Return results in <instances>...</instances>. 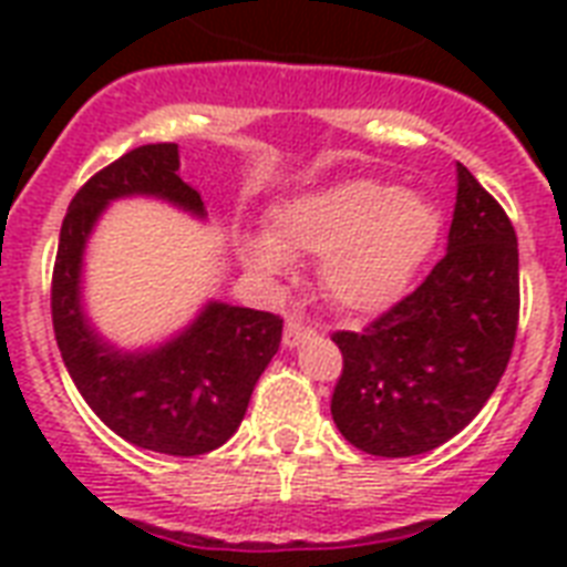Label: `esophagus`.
Returning a JSON list of instances; mask_svg holds the SVG:
<instances>
[{"mask_svg": "<svg viewBox=\"0 0 567 567\" xmlns=\"http://www.w3.org/2000/svg\"><path fill=\"white\" fill-rule=\"evenodd\" d=\"M311 336H315V329L306 327L302 320H297V318L285 320V336H282L285 347H300L302 341H309Z\"/></svg>", "mask_w": 567, "mask_h": 567, "instance_id": "obj_1", "label": "esophagus"}]
</instances>
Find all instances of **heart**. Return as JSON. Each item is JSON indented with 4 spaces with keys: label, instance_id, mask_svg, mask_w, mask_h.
Wrapping results in <instances>:
<instances>
[{
    "label": "heart",
    "instance_id": "1",
    "mask_svg": "<svg viewBox=\"0 0 567 567\" xmlns=\"http://www.w3.org/2000/svg\"><path fill=\"white\" fill-rule=\"evenodd\" d=\"M274 238L256 235L244 256L258 274L279 276L291 252L323 256L329 297L353 311H379L405 291L441 235L439 208L391 182L350 179L276 212Z\"/></svg>",
    "mask_w": 567,
    "mask_h": 567
}]
</instances>
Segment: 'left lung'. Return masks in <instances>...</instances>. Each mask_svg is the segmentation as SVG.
<instances>
[{
	"label": "left lung",
	"mask_w": 567,
	"mask_h": 567,
	"mask_svg": "<svg viewBox=\"0 0 567 567\" xmlns=\"http://www.w3.org/2000/svg\"><path fill=\"white\" fill-rule=\"evenodd\" d=\"M447 252L362 332H336L332 421L371 456L430 453L474 421L509 364L520 285L515 226L467 167Z\"/></svg>",
	"instance_id": "8db88e82"
}]
</instances>
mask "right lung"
<instances>
[{"label": "right lung", "instance_id": "right-lung-1", "mask_svg": "<svg viewBox=\"0 0 567 567\" xmlns=\"http://www.w3.org/2000/svg\"><path fill=\"white\" fill-rule=\"evenodd\" d=\"M158 196L205 217L203 196L179 176V146L146 144L84 182L66 208L52 270V327L79 394L109 430L135 447L203 456L235 435L258 377L282 341L270 311L208 302L167 344L120 353L82 311V252L93 223L120 196Z\"/></svg>", "mask_w": 567, "mask_h": 567}]
</instances>
